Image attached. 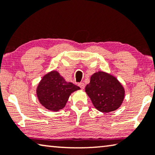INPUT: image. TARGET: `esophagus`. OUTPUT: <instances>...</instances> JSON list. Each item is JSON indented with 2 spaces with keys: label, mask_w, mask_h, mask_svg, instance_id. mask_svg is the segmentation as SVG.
<instances>
[{
  "label": "esophagus",
  "mask_w": 155,
  "mask_h": 155,
  "mask_svg": "<svg viewBox=\"0 0 155 155\" xmlns=\"http://www.w3.org/2000/svg\"><path fill=\"white\" fill-rule=\"evenodd\" d=\"M78 86H79L81 89H84L85 84H84V83H79V84H78Z\"/></svg>",
  "instance_id": "1"
}]
</instances>
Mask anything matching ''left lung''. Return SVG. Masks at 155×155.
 I'll use <instances>...</instances> for the list:
<instances>
[{"label": "left lung", "mask_w": 155, "mask_h": 155, "mask_svg": "<svg viewBox=\"0 0 155 155\" xmlns=\"http://www.w3.org/2000/svg\"><path fill=\"white\" fill-rule=\"evenodd\" d=\"M85 91L95 107L103 113L117 110L125 96L124 88L117 78L102 71L91 76Z\"/></svg>", "instance_id": "1"}]
</instances>
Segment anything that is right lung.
Segmentation results:
<instances>
[{
	"instance_id": "obj_1",
	"label": "right lung",
	"mask_w": 155,
	"mask_h": 155,
	"mask_svg": "<svg viewBox=\"0 0 155 155\" xmlns=\"http://www.w3.org/2000/svg\"><path fill=\"white\" fill-rule=\"evenodd\" d=\"M80 88L71 82H67L55 70L44 75L36 88L40 103L48 110L58 112L66 105L70 95Z\"/></svg>"
}]
</instances>
